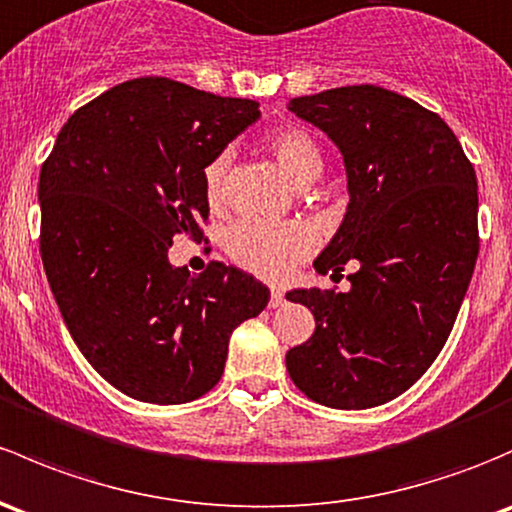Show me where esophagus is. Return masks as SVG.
<instances>
[{
    "mask_svg": "<svg viewBox=\"0 0 512 512\" xmlns=\"http://www.w3.org/2000/svg\"><path fill=\"white\" fill-rule=\"evenodd\" d=\"M284 304V292L282 289H272V297H270V309H277V306Z\"/></svg>",
    "mask_w": 512,
    "mask_h": 512,
    "instance_id": "obj_1",
    "label": "esophagus"
}]
</instances>
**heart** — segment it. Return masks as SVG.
<instances>
[{
    "label": "heart",
    "mask_w": 512,
    "mask_h": 512,
    "mask_svg": "<svg viewBox=\"0 0 512 512\" xmlns=\"http://www.w3.org/2000/svg\"><path fill=\"white\" fill-rule=\"evenodd\" d=\"M267 152L272 154L282 174L294 186H309L324 171V157L309 132L287 127L267 139ZM228 171V157L220 154L203 169V191L211 206L223 201V179ZM230 257L245 270L267 279H284L294 267L314 250V235L299 223H270V220L245 218L235 223L225 235Z\"/></svg>",
    "instance_id": "1"
}]
</instances>
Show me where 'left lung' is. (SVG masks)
Listing matches in <instances>:
<instances>
[{
  "label": "left lung",
  "mask_w": 512,
  "mask_h": 512,
  "mask_svg": "<svg viewBox=\"0 0 512 512\" xmlns=\"http://www.w3.org/2000/svg\"><path fill=\"white\" fill-rule=\"evenodd\" d=\"M289 112L338 147L348 208L316 257L331 277L355 262L351 289H292L316 331L287 353L294 385L333 410L385 405L434 363L478 257V184L449 125L378 85L289 100Z\"/></svg>",
  "instance_id": "1"
}]
</instances>
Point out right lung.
I'll list each match as a JSON object with an SVG mask.
<instances>
[{"mask_svg": "<svg viewBox=\"0 0 512 512\" xmlns=\"http://www.w3.org/2000/svg\"><path fill=\"white\" fill-rule=\"evenodd\" d=\"M260 120V102L169 78L115 85L58 132L39 176L41 260L75 346L132 400L181 405L223 375L228 343L270 289L211 262H169L203 238V169Z\"/></svg>", "mask_w": 512, "mask_h": 512, "instance_id": "obj_1", "label": "right lung"}]
</instances>
